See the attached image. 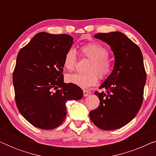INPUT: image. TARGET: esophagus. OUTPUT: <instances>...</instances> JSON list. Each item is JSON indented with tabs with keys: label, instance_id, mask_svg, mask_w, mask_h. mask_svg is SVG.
Here are the masks:
<instances>
[{
	"label": "esophagus",
	"instance_id": "obj_1",
	"mask_svg": "<svg viewBox=\"0 0 156 156\" xmlns=\"http://www.w3.org/2000/svg\"><path fill=\"white\" fill-rule=\"evenodd\" d=\"M83 94H84V97H87V96L91 94V92L87 90H84L83 91Z\"/></svg>",
	"mask_w": 156,
	"mask_h": 156
}]
</instances>
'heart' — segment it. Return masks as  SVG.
Returning <instances> with one entry per match:
<instances>
[{"mask_svg": "<svg viewBox=\"0 0 156 156\" xmlns=\"http://www.w3.org/2000/svg\"><path fill=\"white\" fill-rule=\"evenodd\" d=\"M80 50L84 57L91 59L87 69L88 72L67 74L66 80L82 89H88L97 84L99 80L98 76L104 79L109 75L112 70V63L108 57L107 49L97 42L85 44L81 47ZM76 64V52L73 48H70L64 57V67L69 71H72L75 68Z\"/></svg>", "mask_w": 156, "mask_h": 156, "instance_id": "heart-1", "label": "heart"}]
</instances>
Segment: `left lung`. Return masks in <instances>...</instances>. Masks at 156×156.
I'll use <instances>...</instances> for the list:
<instances>
[{
    "label": "left lung",
    "instance_id": "8db88e82",
    "mask_svg": "<svg viewBox=\"0 0 156 156\" xmlns=\"http://www.w3.org/2000/svg\"><path fill=\"white\" fill-rule=\"evenodd\" d=\"M94 37L111 47L115 62L112 73L99 87L106 92H94L100 105L89 112V116L99 129H118L129 123L141 107L146 81L143 55L139 47L121 32Z\"/></svg>",
    "mask_w": 156,
    "mask_h": 156
}]
</instances>
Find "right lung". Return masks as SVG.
I'll return each mask as SVG.
<instances>
[{"instance_id": "add662e5", "label": "right lung", "mask_w": 156, "mask_h": 156, "mask_svg": "<svg viewBox=\"0 0 156 156\" xmlns=\"http://www.w3.org/2000/svg\"><path fill=\"white\" fill-rule=\"evenodd\" d=\"M72 44L67 34L42 32L19 51L12 74L15 99L21 115L34 126H59L66 118V102L83 97L80 87L64 82L63 59Z\"/></svg>"}]
</instances>
